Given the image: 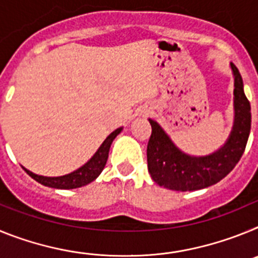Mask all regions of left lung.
Instances as JSON below:
<instances>
[{"label":"left lung","instance_id":"left-lung-1","mask_svg":"<svg viewBox=\"0 0 258 258\" xmlns=\"http://www.w3.org/2000/svg\"><path fill=\"white\" fill-rule=\"evenodd\" d=\"M234 76V124L226 142L212 154L194 156L179 150L159 122L149 118L152 133L147 145V166L159 186L174 191L202 190L216 184L231 172L247 146L250 132V104L244 94L238 68Z\"/></svg>","mask_w":258,"mask_h":258}]
</instances>
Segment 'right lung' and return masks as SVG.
<instances>
[{
    "label": "right lung",
    "instance_id": "obj_1",
    "mask_svg": "<svg viewBox=\"0 0 258 258\" xmlns=\"http://www.w3.org/2000/svg\"><path fill=\"white\" fill-rule=\"evenodd\" d=\"M122 132V127H117L116 131L107 137L103 141L99 149L97 150L94 155H93L83 166H80L79 169L74 170V172L68 173L64 175H59V177H46V175H40L36 173L31 172V170L26 169L24 166H22L23 169L26 170L27 174H29L32 178L37 181L38 183L47 186V187L52 188H60V190H71V188L83 187L85 184L90 183L94 181L98 175L101 174L103 170L104 165L108 159L109 147L112 145L113 140Z\"/></svg>",
    "mask_w": 258,
    "mask_h": 258
}]
</instances>
